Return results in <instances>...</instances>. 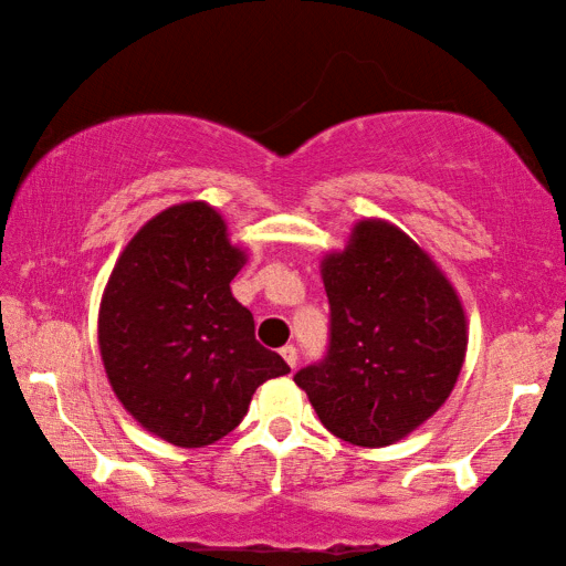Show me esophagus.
Masks as SVG:
<instances>
[{
    "mask_svg": "<svg viewBox=\"0 0 566 566\" xmlns=\"http://www.w3.org/2000/svg\"><path fill=\"white\" fill-rule=\"evenodd\" d=\"M282 357H284V361L286 364H290V367L294 369L296 367V361H300V352H296V347H294V344H286V347H282Z\"/></svg>",
    "mask_w": 566,
    "mask_h": 566,
    "instance_id": "34e87169",
    "label": "esophagus"
}]
</instances>
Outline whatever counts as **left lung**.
Wrapping results in <instances>:
<instances>
[{
    "label": "left lung",
    "mask_w": 566,
    "mask_h": 566,
    "mask_svg": "<svg viewBox=\"0 0 566 566\" xmlns=\"http://www.w3.org/2000/svg\"><path fill=\"white\" fill-rule=\"evenodd\" d=\"M329 347L294 375L322 424L357 447H387L452 395L467 354L462 302L415 239L361 219L322 262Z\"/></svg>",
    "instance_id": "8db88e82"
}]
</instances>
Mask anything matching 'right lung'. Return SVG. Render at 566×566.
<instances>
[{
    "label": "right lung",
    "instance_id": "add662e5",
    "mask_svg": "<svg viewBox=\"0 0 566 566\" xmlns=\"http://www.w3.org/2000/svg\"><path fill=\"white\" fill-rule=\"evenodd\" d=\"M244 262L222 214L185 202L132 237L104 290L99 352L114 395L175 447L227 437L256 387L290 371L256 342L252 312L229 290Z\"/></svg>",
    "mask_w": 566,
    "mask_h": 566
}]
</instances>
